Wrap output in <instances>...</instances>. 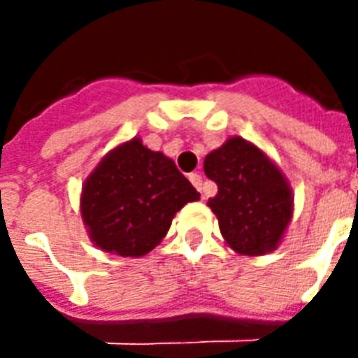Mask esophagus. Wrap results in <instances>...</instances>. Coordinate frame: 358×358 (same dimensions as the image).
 Here are the masks:
<instances>
[{
  "instance_id": "1",
  "label": "esophagus",
  "mask_w": 358,
  "mask_h": 358,
  "mask_svg": "<svg viewBox=\"0 0 358 358\" xmlns=\"http://www.w3.org/2000/svg\"><path fill=\"white\" fill-rule=\"evenodd\" d=\"M189 180H192V184H194L199 192L203 189V176L199 174V172H194V174H189Z\"/></svg>"
}]
</instances>
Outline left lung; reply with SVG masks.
<instances>
[{"instance_id": "left-lung-1", "label": "left lung", "mask_w": 358, "mask_h": 358, "mask_svg": "<svg viewBox=\"0 0 358 358\" xmlns=\"http://www.w3.org/2000/svg\"><path fill=\"white\" fill-rule=\"evenodd\" d=\"M203 169L218 186L207 205L226 243L240 255L274 251L293 217L292 186L278 164L255 143L232 136L205 157Z\"/></svg>"}]
</instances>
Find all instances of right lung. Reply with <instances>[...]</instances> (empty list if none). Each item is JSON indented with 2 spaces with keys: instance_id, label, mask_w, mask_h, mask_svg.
<instances>
[{
  "instance_id": "right-lung-1",
  "label": "right lung",
  "mask_w": 358,
  "mask_h": 358,
  "mask_svg": "<svg viewBox=\"0 0 358 358\" xmlns=\"http://www.w3.org/2000/svg\"><path fill=\"white\" fill-rule=\"evenodd\" d=\"M197 199L172 159L132 138L110 149L86 178L80 213L95 248L138 259L155 249L174 215Z\"/></svg>"
}]
</instances>
